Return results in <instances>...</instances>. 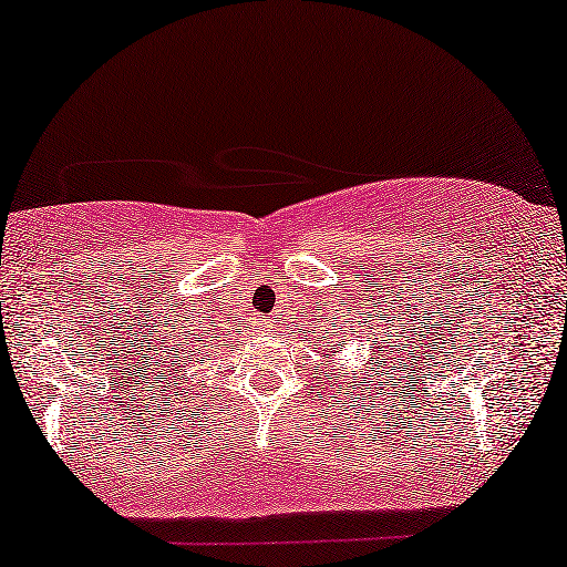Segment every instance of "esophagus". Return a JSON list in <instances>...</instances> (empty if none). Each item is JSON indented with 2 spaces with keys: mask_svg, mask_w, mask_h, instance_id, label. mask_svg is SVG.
I'll use <instances>...</instances> for the list:
<instances>
[{
  "mask_svg": "<svg viewBox=\"0 0 567 567\" xmlns=\"http://www.w3.org/2000/svg\"><path fill=\"white\" fill-rule=\"evenodd\" d=\"M268 327H271V321H266V332H271V329H268Z\"/></svg>",
  "mask_w": 567,
  "mask_h": 567,
  "instance_id": "esophagus-1",
  "label": "esophagus"
}]
</instances>
